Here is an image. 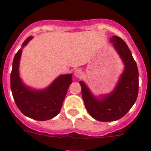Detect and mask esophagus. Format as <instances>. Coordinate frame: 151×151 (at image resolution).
<instances>
[{
	"label": "esophagus",
	"instance_id": "1",
	"mask_svg": "<svg viewBox=\"0 0 151 151\" xmlns=\"http://www.w3.org/2000/svg\"><path fill=\"white\" fill-rule=\"evenodd\" d=\"M74 76L77 78H82V76H83V72L80 69H77L74 71Z\"/></svg>",
	"mask_w": 151,
	"mask_h": 151
}]
</instances>
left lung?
Listing matches in <instances>:
<instances>
[{
  "label": "left lung",
  "mask_w": 151,
  "mask_h": 151,
  "mask_svg": "<svg viewBox=\"0 0 151 151\" xmlns=\"http://www.w3.org/2000/svg\"><path fill=\"white\" fill-rule=\"evenodd\" d=\"M110 42L125 66L114 90L107 96L97 98L93 96L85 82L80 81L82 96L88 113L100 122H113L122 118L137 100L139 80L137 63L126 42L118 36L111 37Z\"/></svg>",
  "instance_id": "left-lung-1"
}]
</instances>
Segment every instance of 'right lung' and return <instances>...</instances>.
<instances>
[{
    "mask_svg": "<svg viewBox=\"0 0 151 151\" xmlns=\"http://www.w3.org/2000/svg\"><path fill=\"white\" fill-rule=\"evenodd\" d=\"M32 38V36L27 38L22 47ZM22 52V49H19L16 53L11 73V88L14 101L24 115L38 121L50 119L61 111L68 89L72 82V74L60 75L45 90H35L26 87L19 74Z\"/></svg>",
    "mask_w": 151,
    "mask_h": 151,
    "instance_id": "right-lung-1",
    "label": "right lung"
}]
</instances>
